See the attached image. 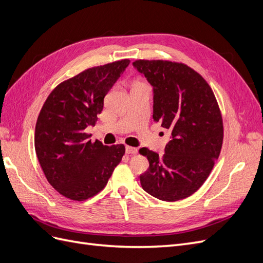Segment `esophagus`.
<instances>
[{
  "label": "esophagus",
  "instance_id": "34e87169",
  "mask_svg": "<svg viewBox=\"0 0 263 263\" xmlns=\"http://www.w3.org/2000/svg\"><path fill=\"white\" fill-rule=\"evenodd\" d=\"M138 153V149L135 147H130V146H126V154L127 155H135Z\"/></svg>",
  "mask_w": 263,
  "mask_h": 263
}]
</instances>
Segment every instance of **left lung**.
Segmentation results:
<instances>
[{
	"instance_id": "obj_1",
	"label": "left lung",
	"mask_w": 263,
	"mask_h": 263,
	"mask_svg": "<svg viewBox=\"0 0 263 263\" xmlns=\"http://www.w3.org/2000/svg\"><path fill=\"white\" fill-rule=\"evenodd\" d=\"M133 66L153 85L156 123L171 130L163 156L141 148L148 170L140 174L147 193L161 201L183 200L210 176L222 144V119L202 76L183 63L137 60Z\"/></svg>"
}]
</instances>
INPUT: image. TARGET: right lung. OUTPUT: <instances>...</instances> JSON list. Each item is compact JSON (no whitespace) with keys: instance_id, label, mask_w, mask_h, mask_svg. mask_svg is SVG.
<instances>
[{"instance_id":"add662e5","label":"right lung","mask_w":263,"mask_h":263,"mask_svg":"<svg viewBox=\"0 0 263 263\" xmlns=\"http://www.w3.org/2000/svg\"><path fill=\"white\" fill-rule=\"evenodd\" d=\"M128 59L90 68L60 83L47 98L35 128L38 161L51 186L73 201L104 189L125 154L124 145L91 142L85 133L104 98L129 65Z\"/></svg>"}]
</instances>
